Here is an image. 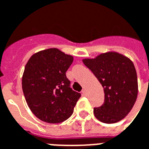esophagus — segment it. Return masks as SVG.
<instances>
[{
	"label": "esophagus",
	"instance_id": "obj_1",
	"mask_svg": "<svg viewBox=\"0 0 149 149\" xmlns=\"http://www.w3.org/2000/svg\"><path fill=\"white\" fill-rule=\"evenodd\" d=\"M81 94H82L83 95H87V91L85 90V89H83V90L81 91Z\"/></svg>",
	"mask_w": 149,
	"mask_h": 149
}]
</instances>
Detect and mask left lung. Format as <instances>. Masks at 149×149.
<instances>
[{
  "instance_id": "8db88e82",
  "label": "left lung",
  "mask_w": 149,
  "mask_h": 149,
  "mask_svg": "<svg viewBox=\"0 0 149 149\" xmlns=\"http://www.w3.org/2000/svg\"><path fill=\"white\" fill-rule=\"evenodd\" d=\"M82 61L104 90V103L94 108L95 116L105 124L121 120L131 111L138 96V78L133 62L116 52H107Z\"/></svg>"
}]
</instances>
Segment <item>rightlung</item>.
<instances>
[{
	"instance_id": "add662e5",
	"label": "right lung",
	"mask_w": 149,
	"mask_h": 149,
	"mask_svg": "<svg viewBox=\"0 0 149 149\" xmlns=\"http://www.w3.org/2000/svg\"><path fill=\"white\" fill-rule=\"evenodd\" d=\"M73 56L56 48L36 53L28 61L22 85L28 106L37 118L49 124L66 120L81 97L72 90L66 71Z\"/></svg>"
}]
</instances>
